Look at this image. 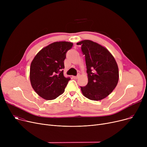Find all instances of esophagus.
<instances>
[{
    "mask_svg": "<svg viewBox=\"0 0 147 147\" xmlns=\"http://www.w3.org/2000/svg\"><path fill=\"white\" fill-rule=\"evenodd\" d=\"M73 78L75 79H78L79 78V76L78 75V76H73Z\"/></svg>",
    "mask_w": 147,
    "mask_h": 147,
    "instance_id": "1",
    "label": "esophagus"
}]
</instances>
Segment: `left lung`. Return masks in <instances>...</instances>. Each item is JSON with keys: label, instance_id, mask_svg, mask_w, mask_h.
<instances>
[{"label": "left lung", "instance_id": "left-lung-1", "mask_svg": "<svg viewBox=\"0 0 147 147\" xmlns=\"http://www.w3.org/2000/svg\"><path fill=\"white\" fill-rule=\"evenodd\" d=\"M82 46L85 55L88 83L80 87L86 98L100 101L109 96L116 87L119 79L117 64L112 54L102 45L90 40H83Z\"/></svg>", "mask_w": 147, "mask_h": 147}]
</instances>
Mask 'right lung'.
Returning a JSON list of instances; mask_svg holds the SVG:
<instances>
[{"label": "right lung", "instance_id": "1", "mask_svg": "<svg viewBox=\"0 0 147 147\" xmlns=\"http://www.w3.org/2000/svg\"><path fill=\"white\" fill-rule=\"evenodd\" d=\"M73 43L55 42L38 52L30 65V80L33 89L46 100L55 99L63 94L69 78L64 76L66 52Z\"/></svg>", "mask_w": 147, "mask_h": 147}]
</instances>
